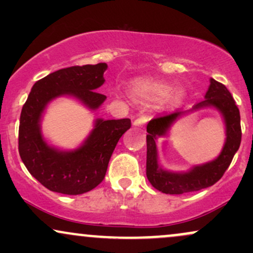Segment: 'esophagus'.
I'll return each instance as SVG.
<instances>
[{
    "label": "esophagus",
    "mask_w": 253,
    "mask_h": 253,
    "mask_svg": "<svg viewBox=\"0 0 253 253\" xmlns=\"http://www.w3.org/2000/svg\"><path fill=\"white\" fill-rule=\"evenodd\" d=\"M147 121H149V117H147V115H141V117L135 119L134 125H135V126H144V125L146 124Z\"/></svg>",
    "instance_id": "obj_1"
}]
</instances>
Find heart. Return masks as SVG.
<instances>
[{
    "label": "heart",
    "instance_id": "1",
    "mask_svg": "<svg viewBox=\"0 0 253 253\" xmlns=\"http://www.w3.org/2000/svg\"><path fill=\"white\" fill-rule=\"evenodd\" d=\"M171 90L172 88L169 83L146 77L133 81L130 85V92L133 96L140 100L159 102L168 97V102L172 106L181 103L184 97V91L182 89H176L173 91Z\"/></svg>",
    "mask_w": 253,
    "mask_h": 253
}]
</instances>
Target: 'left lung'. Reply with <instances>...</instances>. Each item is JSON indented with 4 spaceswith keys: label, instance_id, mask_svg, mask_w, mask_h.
<instances>
[{
    "label": "left lung",
    "instance_id": "1",
    "mask_svg": "<svg viewBox=\"0 0 253 253\" xmlns=\"http://www.w3.org/2000/svg\"><path fill=\"white\" fill-rule=\"evenodd\" d=\"M205 97V100L196 103L190 110L203 108V107H215L225 118L226 136H227L220 156L211 163L195 167L189 172L184 173L164 171L162 168H159L158 161H157L156 139L164 135L171 124L185 112L176 110L170 114L153 118L147 124L149 134L146 135V176L151 184L162 193L181 195V194L190 193V191L205 189L215 184L228 169L232 159L239 149L240 141H242L240 113L231 92L222 83L211 78L210 89Z\"/></svg>",
    "mask_w": 253,
    "mask_h": 253
}]
</instances>
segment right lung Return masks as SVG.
<instances>
[{
    "instance_id": "obj_1",
    "label": "right lung",
    "mask_w": 253,
    "mask_h": 253,
    "mask_svg": "<svg viewBox=\"0 0 253 253\" xmlns=\"http://www.w3.org/2000/svg\"><path fill=\"white\" fill-rule=\"evenodd\" d=\"M106 63L70 66L34 83L21 110L19 153L25 167L45 188L66 195H80L97 187L106 176L110 157L121 135L130 128L129 119L102 120L80 149L63 152L42 140L40 118L52 98L71 95L96 109L106 96L96 91L104 82Z\"/></svg>"
}]
</instances>
